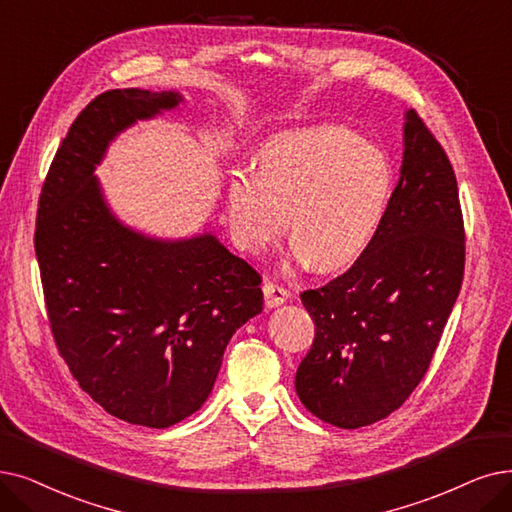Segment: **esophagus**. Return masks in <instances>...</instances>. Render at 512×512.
I'll return each mask as SVG.
<instances>
[{
  "instance_id": "esophagus-1",
  "label": "esophagus",
  "mask_w": 512,
  "mask_h": 512,
  "mask_svg": "<svg viewBox=\"0 0 512 512\" xmlns=\"http://www.w3.org/2000/svg\"><path fill=\"white\" fill-rule=\"evenodd\" d=\"M262 292H264V302H267L269 309H273V306L283 304L285 300H288V296H290L288 290L281 288V285H277V283H273V281L264 283V285H262Z\"/></svg>"
}]
</instances>
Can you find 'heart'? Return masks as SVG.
<instances>
[{
    "label": "heart",
    "mask_w": 512,
    "mask_h": 512,
    "mask_svg": "<svg viewBox=\"0 0 512 512\" xmlns=\"http://www.w3.org/2000/svg\"><path fill=\"white\" fill-rule=\"evenodd\" d=\"M393 195L384 153L344 126L271 136L258 170L237 168L227 185V222L237 248L258 254L288 227L292 254L330 273L351 267L378 237Z\"/></svg>",
    "instance_id": "obj_1"
}]
</instances>
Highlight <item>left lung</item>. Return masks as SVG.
Returning a JSON list of instances; mask_svg holds the SVG:
<instances>
[{
	"label": "left lung",
	"mask_w": 512,
	"mask_h": 512,
	"mask_svg": "<svg viewBox=\"0 0 512 512\" xmlns=\"http://www.w3.org/2000/svg\"><path fill=\"white\" fill-rule=\"evenodd\" d=\"M401 178L367 252L300 294L315 321L296 393L338 428L374 424L405 403L437 351L464 277L458 182L439 140L405 113Z\"/></svg>",
	"instance_id": "1"
}]
</instances>
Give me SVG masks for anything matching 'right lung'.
<instances>
[{
	"label": "right lung",
	"instance_id": "right-lung-1",
	"mask_svg": "<svg viewBox=\"0 0 512 512\" xmlns=\"http://www.w3.org/2000/svg\"><path fill=\"white\" fill-rule=\"evenodd\" d=\"M180 100L138 88L96 96L60 142L35 224L60 357L105 412L149 428L199 410L231 336L262 311V277L212 233L153 239L102 197L94 168L109 142Z\"/></svg>",
	"mask_w": 512,
	"mask_h": 512
}]
</instances>
